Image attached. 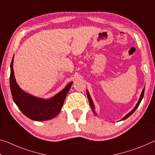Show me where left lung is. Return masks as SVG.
Instances as JSON below:
<instances>
[{"instance_id": "8db88e82", "label": "left lung", "mask_w": 155, "mask_h": 155, "mask_svg": "<svg viewBox=\"0 0 155 155\" xmlns=\"http://www.w3.org/2000/svg\"><path fill=\"white\" fill-rule=\"evenodd\" d=\"M144 91H145V87L143 88V90H142V92H141V96H140L139 100L138 103H137V104L136 106H135V107H134V108H133V110H132L131 112H130L128 113V114H127L126 115V116H125L124 118H123V119H122L121 120H125V119H126L127 118H128L130 116V115H132V114H133V113L134 112L135 110H137V107H139V104H140V103H141V101L142 99H143V95H144ZM86 93H87V96L88 100H89V104H90V107H91V109H92V111H93V112H94V114H95L96 115H97V114H96V113H95V110H94V104H93L92 99V98H91L89 92H88V91H87V90H86Z\"/></svg>"}]
</instances>
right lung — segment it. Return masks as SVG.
<instances>
[{"label": "right lung", "instance_id": "obj_1", "mask_svg": "<svg viewBox=\"0 0 155 155\" xmlns=\"http://www.w3.org/2000/svg\"><path fill=\"white\" fill-rule=\"evenodd\" d=\"M14 57L10 68V89L12 98L21 111L29 119L34 121H46L59 114L68 92L72 85L70 82L64 89L49 99L38 98L25 92L16 81L13 69Z\"/></svg>", "mask_w": 155, "mask_h": 155}]
</instances>
